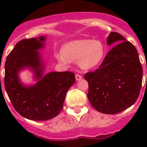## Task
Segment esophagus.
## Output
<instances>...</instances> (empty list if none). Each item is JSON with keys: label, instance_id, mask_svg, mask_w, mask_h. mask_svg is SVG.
<instances>
[{"label": "esophagus", "instance_id": "1", "mask_svg": "<svg viewBox=\"0 0 147 147\" xmlns=\"http://www.w3.org/2000/svg\"><path fill=\"white\" fill-rule=\"evenodd\" d=\"M82 78V76H80V75H78V74H76V81L81 80Z\"/></svg>", "mask_w": 147, "mask_h": 147}]
</instances>
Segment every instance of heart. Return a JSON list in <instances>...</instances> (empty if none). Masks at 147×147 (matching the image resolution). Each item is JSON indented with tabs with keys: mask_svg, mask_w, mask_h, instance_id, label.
I'll list each match as a JSON object with an SVG mask.
<instances>
[{
	"mask_svg": "<svg viewBox=\"0 0 147 147\" xmlns=\"http://www.w3.org/2000/svg\"><path fill=\"white\" fill-rule=\"evenodd\" d=\"M105 53V46L99 40H77L65 43L62 48V53H56L55 57L63 62L78 60L81 69L89 70L100 64Z\"/></svg>",
	"mask_w": 147,
	"mask_h": 147,
	"instance_id": "heart-1",
	"label": "heart"
}]
</instances>
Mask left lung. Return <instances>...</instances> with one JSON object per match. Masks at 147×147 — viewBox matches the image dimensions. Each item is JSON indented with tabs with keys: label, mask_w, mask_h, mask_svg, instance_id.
I'll return each instance as SVG.
<instances>
[{
	"label": "left lung",
	"mask_w": 147,
	"mask_h": 147,
	"mask_svg": "<svg viewBox=\"0 0 147 147\" xmlns=\"http://www.w3.org/2000/svg\"><path fill=\"white\" fill-rule=\"evenodd\" d=\"M117 43L99 68L84 76L88 83V98L98 111L114 114L132 106L139 97L143 69L137 49L120 33L111 32L108 46Z\"/></svg>",
	"instance_id": "left-lung-1"
}]
</instances>
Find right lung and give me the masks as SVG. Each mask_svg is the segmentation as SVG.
Masks as SVG:
<instances>
[{"label": "right lung", "mask_w": 147, "mask_h": 147, "mask_svg": "<svg viewBox=\"0 0 147 147\" xmlns=\"http://www.w3.org/2000/svg\"><path fill=\"white\" fill-rule=\"evenodd\" d=\"M45 41L43 36L20 40L5 62L4 86L8 97L14 109L32 121H47L57 116L68 90L76 82L75 74L71 71L44 75L45 65L38 50L44 47ZM26 67L33 71L38 81L33 86H24L19 80V72Z\"/></svg>", "instance_id": "right-lung-1"}]
</instances>
